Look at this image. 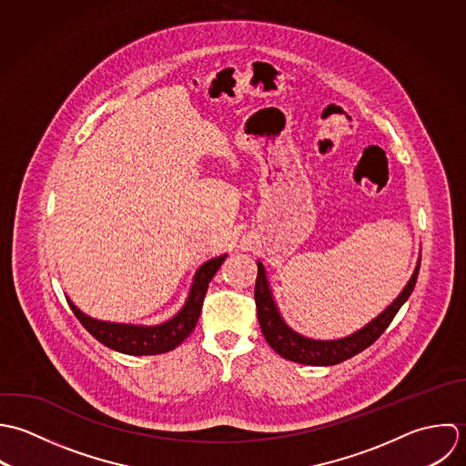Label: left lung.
I'll return each mask as SVG.
<instances>
[{
    "mask_svg": "<svg viewBox=\"0 0 466 466\" xmlns=\"http://www.w3.org/2000/svg\"><path fill=\"white\" fill-rule=\"evenodd\" d=\"M421 256L418 258L416 268L400 291V295L378 315L371 322H368L359 331L335 339V340H317L304 337L297 331H293L286 320L280 315L278 302L274 299V291L270 286V280L267 276V270L261 261H258V279H256V306H258V319L261 331L270 344V348L286 360L304 364V366H335L340 364L366 348H370L372 342L387 329V326L392 322L398 309L403 306V302L410 297L414 284L418 280Z\"/></svg>",
    "mask_w": 466,
    "mask_h": 466,
    "instance_id": "obj_1",
    "label": "left lung"
}]
</instances>
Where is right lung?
Segmentation results:
<instances>
[{
    "label": "right lung",
    "instance_id": "add662e5",
    "mask_svg": "<svg viewBox=\"0 0 466 466\" xmlns=\"http://www.w3.org/2000/svg\"><path fill=\"white\" fill-rule=\"evenodd\" d=\"M227 259V254L212 258L205 261L194 274L192 284L187 295L186 304L182 309L173 315L169 320L155 326H144V324H124V322H109V320H98L85 311H81L68 297V304L76 317L81 320V324L94 335L95 339L107 346L113 351L124 353V355H160L167 353L175 348H178L187 337L196 328V322L201 313L203 299L208 288V282L216 276L223 261Z\"/></svg>",
    "mask_w": 466,
    "mask_h": 466
}]
</instances>
